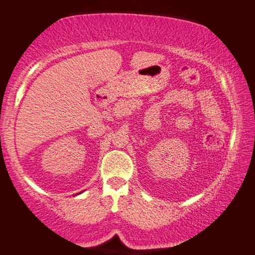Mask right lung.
Segmentation results:
<instances>
[{
	"label": "right lung",
	"instance_id": "obj_1",
	"mask_svg": "<svg viewBox=\"0 0 255 255\" xmlns=\"http://www.w3.org/2000/svg\"><path fill=\"white\" fill-rule=\"evenodd\" d=\"M80 193H81V192H79V195H80Z\"/></svg>",
	"mask_w": 255,
	"mask_h": 255
}]
</instances>
